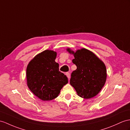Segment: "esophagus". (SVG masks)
Here are the masks:
<instances>
[{"instance_id":"esophagus-1","label":"esophagus","mask_w":130,"mask_h":130,"mask_svg":"<svg viewBox=\"0 0 130 130\" xmlns=\"http://www.w3.org/2000/svg\"><path fill=\"white\" fill-rule=\"evenodd\" d=\"M66 75H67V78H68V79H70V77H71L70 73H69V72H66Z\"/></svg>"}]
</instances>
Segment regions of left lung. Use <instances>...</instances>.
Wrapping results in <instances>:
<instances>
[{
    "mask_svg": "<svg viewBox=\"0 0 130 130\" xmlns=\"http://www.w3.org/2000/svg\"><path fill=\"white\" fill-rule=\"evenodd\" d=\"M74 55L72 62L77 69L71 74L70 84L78 96L90 99L96 96L102 90L106 80V69L103 61L94 53L85 48L74 52L67 48Z\"/></svg>",
    "mask_w": 130,
    "mask_h": 130,
    "instance_id": "1",
    "label": "left lung"
}]
</instances>
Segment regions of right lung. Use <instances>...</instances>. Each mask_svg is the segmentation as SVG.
<instances>
[{
    "mask_svg": "<svg viewBox=\"0 0 130 130\" xmlns=\"http://www.w3.org/2000/svg\"><path fill=\"white\" fill-rule=\"evenodd\" d=\"M56 56L53 51L45 50L35 57L27 67V86L43 101L57 97L63 87L68 83L67 77L59 71V64L55 61Z\"/></svg>",
    "mask_w": 130,
    "mask_h": 130,
    "instance_id": "add662e5",
    "label": "right lung"
}]
</instances>
